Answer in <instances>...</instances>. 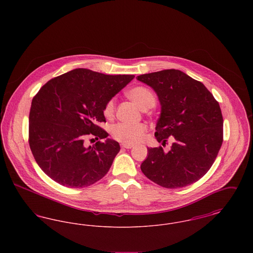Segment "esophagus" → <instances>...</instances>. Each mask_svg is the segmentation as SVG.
Returning <instances> with one entry per match:
<instances>
[{
	"instance_id": "obj_1",
	"label": "esophagus",
	"mask_w": 253,
	"mask_h": 253,
	"mask_svg": "<svg viewBox=\"0 0 253 253\" xmlns=\"http://www.w3.org/2000/svg\"><path fill=\"white\" fill-rule=\"evenodd\" d=\"M121 147L122 148H125V149H131L133 147V145L132 144H122L121 145Z\"/></svg>"
}]
</instances>
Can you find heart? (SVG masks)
<instances>
[{"instance_id":"obj_1","label":"heart","mask_w":253,"mask_h":253,"mask_svg":"<svg viewBox=\"0 0 253 253\" xmlns=\"http://www.w3.org/2000/svg\"><path fill=\"white\" fill-rule=\"evenodd\" d=\"M128 96L142 110L152 108L156 104V96L152 90L144 86H137L128 92ZM116 111V102L111 98L105 104L103 114L107 119H112ZM147 131V126L142 123L130 124L121 122L111 129L112 136L124 144H135L139 142Z\"/></svg>"}]
</instances>
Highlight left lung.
Masks as SVG:
<instances>
[{
  "label": "left lung",
  "instance_id": "8db88e82",
  "mask_svg": "<svg viewBox=\"0 0 253 253\" xmlns=\"http://www.w3.org/2000/svg\"><path fill=\"white\" fill-rule=\"evenodd\" d=\"M137 80L154 89L161 112L155 132L166 144L148 148L141 170L150 180L167 189L191 185L203 177L223 142V117L219 103L202 83L175 69L144 74Z\"/></svg>",
  "mask_w": 253,
  "mask_h": 253
}]
</instances>
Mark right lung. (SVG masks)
<instances>
[{
  "instance_id": "add662e5",
  "label": "right lung",
  "mask_w": 253,
  "mask_h": 253,
  "mask_svg": "<svg viewBox=\"0 0 253 253\" xmlns=\"http://www.w3.org/2000/svg\"><path fill=\"white\" fill-rule=\"evenodd\" d=\"M133 75H104L77 68L50 80L33 97L29 114V146L38 165L51 179L68 188H84L100 180L121 150L107 138L85 147L88 134L104 139L96 125L103 110Z\"/></svg>"
}]
</instances>
